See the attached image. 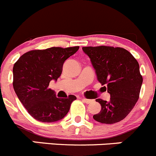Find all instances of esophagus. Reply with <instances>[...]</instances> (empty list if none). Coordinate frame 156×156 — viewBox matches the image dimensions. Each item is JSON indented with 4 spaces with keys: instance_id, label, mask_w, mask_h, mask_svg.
I'll list each match as a JSON object with an SVG mask.
<instances>
[{
    "instance_id": "1",
    "label": "esophagus",
    "mask_w": 156,
    "mask_h": 156,
    "mask_svg": "<svg viewBox=\"0 0 156 156\" xmlns=\"http://www.w3.org/2000/svg\"><path fill=\"white\" fill-rule=\"evenodd\" d=\"M82 100L84 102V103H87V104H90L93 102L92 100H88V99H85V98H82Z\"/></svg>"
}]
</instances>
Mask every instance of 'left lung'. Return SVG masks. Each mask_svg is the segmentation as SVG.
I'll return each instance as SVG.
<instances>
[{
	"label": "left lung",
	"mask_w": 156,
	"mask_h": 156,
	"mask_svg": "<svg viewBox=\"0 0 156 156\" xmlns=\"http://www.w3.org/2000/svg\"><path fill=\"white\" fill-rule=\"evenodd\" d=\"M97 80L106 84L110 100L97 99L101 110L93 116L103 124H114L123 120L139 99L143 83L139 63L130 52L121 48L100 46L84 47Z\"/></svg>",
	"instance_id": "1"
}]
</instances>
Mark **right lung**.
Listing matches in <instances>:
<instances>
[{
  "label": "right lung",
  "mask_w": 156,
  "mask_h": 156,
  "mask_svg": "<svg viewBox=\"0 0 156 156\" xmlns=\"http://www.w3.org/2000/svg\"><path fill=\"white\" fill-rule=\"evenodd\" d=\"M79 47L50 48L24 53L14 64V90L28 112L41 122H55L63 119L76 97L58 98L49 88L50 82L57 81L64 62L75 54Z\"/></svg>",
  "instance_id": "1"
}]
</instances>
